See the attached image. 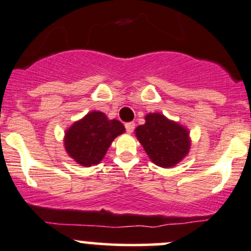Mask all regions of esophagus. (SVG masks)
<instances>
[{
    "label": "esophagus",
    "mask_w": 251,
    "mask_h": 251,
    "mask_svg": "<svg viewBox=\"0 0 251 251\" xmlns=\"http://www.w3.org/2000/svg\"><path fill=\"white\" fill-rule=\"evenodd\" d=\"M134 128H135V123H134V122H128V123H126V133H128V134L133 133Z\"/></svg>",
    "instance_id": "34e87169"
}]
</instances>
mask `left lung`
I'll return each instance as SVG.
<instances>
[{
	"instance_id": "left-lung-1",
	"label": "left lung",
	"mask_w": 251,
	"mask_h": 251,
	"mask_svg": "<svg viewBox=\"0 0 251 251\" xmlns=\"http://www.w3.org/2000/svg\"><path fill=\"white\" fill-rule=\"evenodd\" d=\"M145 125L135 129L139 142L156 166L172 168L187 155L191 148L190 131L160 112L147 114Z\"/></svg>"
}]
</instances>
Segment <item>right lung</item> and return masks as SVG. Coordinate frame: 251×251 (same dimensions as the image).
I'll list each match as a JSON object with an SVG mask.
<instances>
[{"instance_id": "add662e5", "label": "right lung", "mask_w": 251, "mask_h": 251, "mask_svg": "<svg viewBox=\"0 0 251 251\" xmlns=\"http://www.w3.org/2000/svg\"><path fill=\"white\" fill-rule=\"evenodd\" d=\"M125 131L120 121L109 120L104 112H88L66 129L65 151L80 166L91 167L102 161L112 141Z\"/></svg>"}]
</instances>
